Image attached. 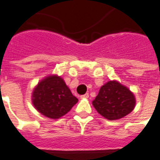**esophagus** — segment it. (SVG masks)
<instances>
[{
    "label": "esophagus",
    "mask_w": 160,
    "mask_h": 160,
    "mask_svg": "<svg viewBox=\"0 0 160 160\" xmlns=\"http://www.w3.org/2000/svg\"><path fill=\"white\" fill-rule=\"evenodd\" d=\"M89 98V94L88 93H86V94H84V95H81L80 96V98L81 99H84V98Z\"/></svg>",
    "instance_id": "1"
}]
</instances>
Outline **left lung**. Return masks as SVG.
Returning a JSON list of instances; mask_svg holds the SVG:
<instances>
[{
    "label": "left lung",
    "mask_w": 160,
    "mask_h": 160,
    "mask_svg": "<svg viewBox=\"0 0 160 160\" xmlns=\"http://www.w3.org/2000/svg\"><path fill=\"white\" fill-rule=\"evenodd\" d=\"M135 103L134 93L127 87L118 80H111L101 87L92 105L102 117L114 121L129 114Z\"/></svg>",
    "instance_id": "left-lung-1"
}]
</instances>
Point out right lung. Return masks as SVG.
<instances>
[{
  "label": "right lung",
  "instance_id": "add662e5",
  "mask_svg": "<svg viewBox=\"0 0 160 160\" xmlns=\"http://www.w3.org/2000/svg\"><path fill=\"white\" fill-rule=\"evenodd\" d=\"M33 106L50 119H59L68 112L78 98L74 97L61 76L51 74L40 80L32 95Z\"/></svg>",
  "mask_w": 160,
  "mask_h": 160
}]
</instances>
